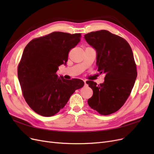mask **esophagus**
I'll return each mask as SVG.
<instances>
[{
  "mask_svg": "<svg viewBox=\"0 0 154 154\" xmlns=\"http://www.w3.org/2000/svg\"><path fill=\"white\" fill-rule=\"evenodd\" d=\"M83 82H84V83H85V85H86V81H85V80H83Z\"/></svg>",
  "mask_w": 154,
  "mask_h": 154,
  "instance_id": "obj_1",
  "label": "esophagus"
}]
</instances>
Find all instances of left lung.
Returning a JSON list of instances; mask_svg holds the SVG:
<instances>
[{"label":"left lung","instance_id":"obj_1","mask_svg":"<svg viewBox=\"0 0 154 154\" xmlns=\"http://www.w3.org/2000/svg\"><path fill=\"white\" fill-rule=\"evenodd\" d=\"M84 36L97 51V71L105 74L104 82L100 85L87 81L93 91L88 104L101 115L114 113L128 99L137 78L132 50L127 40L106 30L91 32Z\"/></svg>","mask_w":154,"mask_h":154}]
</instances>
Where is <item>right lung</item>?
I'll list each match as a JSON object with an SVG mask.
<instances>
[{
	"mask_svg": "<svg viewBox=\"0 0 154 154\" xmlns=\"http://www.w3.org/2000/svg\"><path fill=\"white\" fill-rule=\"evenodd\" d=\"M81 36L56 31L32 39L26 46L18 78L26 103L36 113L45 117L57 114L75 91L84 85L80 79L66 80L57 74Z\"/></svg>",
	"mask_w": 154,
	"mask_h": 154,
	"instance_id": "right-lung-1",
	"label": "right lung"
}]
</instances>
